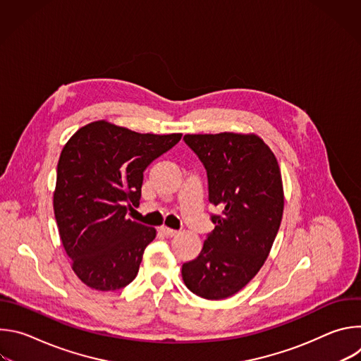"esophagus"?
Listing matches in <instances>:
<instances>
[{
  "mask_svg": "<svg viewBox=\"0 0 361 361\" xmlns=\"http://www.w3.org/2000/svg\"><path fill=\"white\" fill-rule=\"evenodd\" d=\"M160 231L166 235V237H176L177 234H178V231H176V230H171V228H169V227H166V226H163V227H160Z\"/></svg>",
  "mask_w": 361,
  "mask_h": 361,
  "instance_id": "obj_1",
  "label": "esophagus"
}]
</instances>
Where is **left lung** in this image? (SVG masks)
<instances>
[{"label": "left lung", "instance_id": "obj_1", "mask_svg": "<svg viewBox=\"0 0 361 361\" xmlns=\"http://www.w3.org/2000/svg\"><path fill=\"white\" fill-rule=\"evenodd\" d=\"M185 144L207 170L209 201L223 209L197 259L184 263L190 291L207 300L238 293L260 271L284 209L274 152L255 134H185Z\"/></svg>", "mask_w": 361, "mask_h": 361}]
</instances>
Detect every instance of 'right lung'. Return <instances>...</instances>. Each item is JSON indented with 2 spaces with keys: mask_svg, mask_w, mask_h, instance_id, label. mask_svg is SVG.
Returning <instances> with one entry per match:
<instances>
[{
  "mask_svg": "<svg viewBox=\"0 0 361 361\" xmlns=\"http://www.w3.org/2000/svg\"><path fill=\"white\" fill-rule=\"evenodd\" d=\"M177 134H141L106 120L81 127L57 166L54 214L77 277L90 288L130 284L156 228L127 217L140 204L142 173L173 148Z\"/></svg>",
  "mask_w": 361,
  "mask_h": 361,
  "instance_id": "obj_1",
  "label": "right lung"
}]
</instances>
